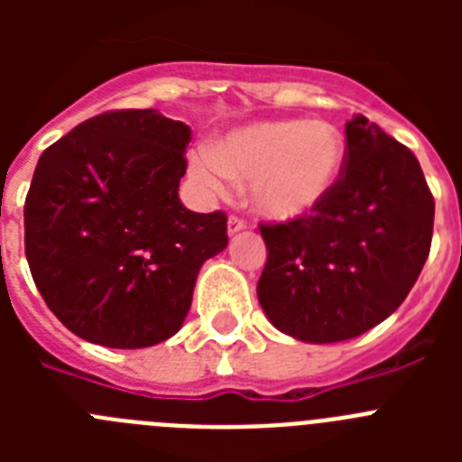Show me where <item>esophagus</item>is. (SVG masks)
<instances>
[{"instance_id": "esophagus-1", "label": "esophagus", "mask_w": 462, "mask_h": 462, "mask_svg": "<svg viewBox=\"0 0 462 462\" xmlns=\"http://www.w3.org/2000/svg\"><path fill=\"white\" fill-rule=\"evenodd\" d=\"M245 226H247V222H245V219L231 215V217H228V224H226V231H228V236H236L238 231H243Z\"/></svg>"}]
</instances>
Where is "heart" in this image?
I'll list each match as a JSON object with an SVG mask.
<instances>
[{"instance_id": "b5f03b06", "label": "heart", "mask_w": 462, "mask_h": 462, "mask_svg": "<svg viewBox=\"0 0 462 462\" xmlns=\"http://www.w3.org/2000/svg\"><path fill=\"white\" fill-rule=\"evenodd\" d=\"M345 159V136L328 122L266 120L228 132L212 152L191 154L189 175L206 196H222L228 178L250 180L252 210L289 222L328 199Z\"/></svg>"}]
</instances>
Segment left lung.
Masks as SVG:
<instances>
[{
    "label": "left lung",
    "instance_id": "1",
    "mask_svg": "<svg viewBox=\"0 0 462 462\" xmlns=\"http://www.w3.org/2000/svg\"><path fill=\"white\" fill-rule=\"evenodd\" d=\"M336 189L310 217L261 224L268 261L256 284L277 330L352 340L393 314L430 252L435 201L419 159L368 117L346 122Z\"/></svg>",
    "mask_w": 462,
    "mask_h": 462
}]
</instances>
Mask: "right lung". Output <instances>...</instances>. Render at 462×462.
Listing matches in <instances>:
<instances>
[{
	"label": "right lung",
	"instance_id": "right-lung-1",
	"mask_svg": "<svg viewBox=\"0 0 462 462\" xmlns=\"http://www.w3.org/2000/svg\"><path fill=\"white\" fill-rule=\"evenodd\" d=\"M191 129L159 110L89 117L39 157L24 254L71 333L141 349L180 330L196 277L228 245L226 215L191 212L178 187Z\"/></svg>",
	"mask_w": 462,
	"mask_h": 462
}]
</instances>
